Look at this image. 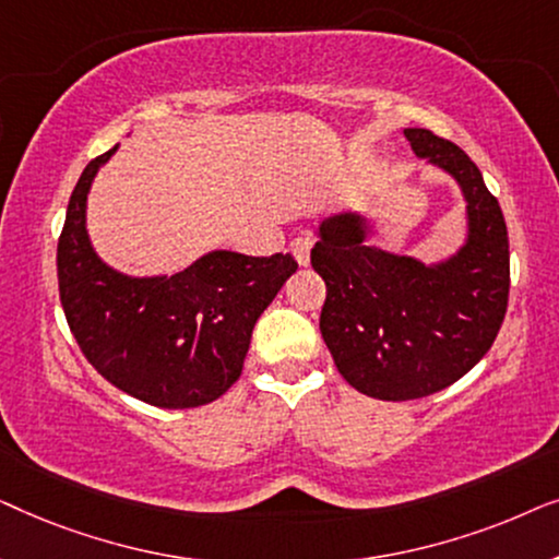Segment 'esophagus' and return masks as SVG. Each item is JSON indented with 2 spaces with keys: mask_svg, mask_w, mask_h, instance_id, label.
<instances>
[{
  "mask_svg": "<svg viewBox=\"0 0 559 559\" xmlns=\"http://www.w3.org/2000/svg\"><path fill=\"white\" fill-rule=\"evenodd\" d=\"M310 249H312V236H295L293 241H289V251H293V257L297 259V264H308L310 262Z\"/></svg>",
  "mask_w": 559,
  "mask_h": 559,
  "instance_id": "1",
  "label": "esophagus"
}]
</instances>
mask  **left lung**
I'll list each match as a JSON object with an SVG mask.
<instances>
[{
  "mask_svg": "<svg viewBox=\"0 0 559 559\" xmlns=\"http://www.w3.org/2000/svg\"><path fill=\"white\" fill-rule=\"evenodd\" d=\"M419 157L461 182L471 236L425 266L366 243L358 216L320 226L310 264L325 280L320 333L341 377L366 396L407 402L465 377L493 346L509 305V234L476 163L430 129H404Z\"/></svg>",
  "mask_w": 559,
  "mask_h": 559,
  "instance_id": "obj_1",
  "label": "left lung"
}]
</instances>
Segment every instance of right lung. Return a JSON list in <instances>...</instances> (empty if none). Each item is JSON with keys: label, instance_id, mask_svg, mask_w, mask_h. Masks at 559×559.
Returning a JSON list of instances; mask_svg holds the SVG:
<instances>
[{"label": "right lung", "instance_id": "1", "mask_svg": "<svg viewBox=\"0 0 559 559\" xmlns=\"http://www.w3.org/2000/svg\"><path fill=\"white\" fill-rule=\"evenodd\" d=\"M111 147L75 182L58 239V293L81 354L121 392L188 409L241 377L257 318L297 270L293 254L213 251L173 277L132 280L91 249L86 195Z\"/></svg>", "mask_w": 559, "mask_h": 559}]
</instances>
